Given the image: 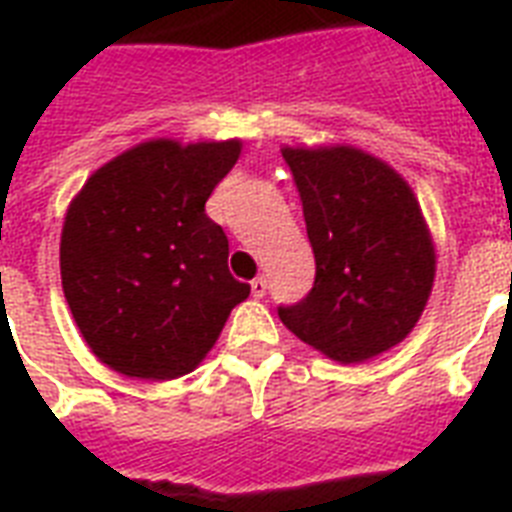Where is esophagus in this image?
Returning a JSON list of instances; mask_svg holds the SVG:
<instances>
[{
  "label": "esophagus",
  "mask_w": 512,
  "mask_h": 512,
  "mask_svg": "<svg viewBox=\"0 0 512 512\" xmlns=\"http://www.w3.org/2000/svg\"><path fill=\"white\" fill-rule=\"evenodd\" d=\"M265 292H268V279H265V276H257V279H252V295L265 297Z\"/></svg>",
  "instance_id": "obj_1"
}]
</instances>
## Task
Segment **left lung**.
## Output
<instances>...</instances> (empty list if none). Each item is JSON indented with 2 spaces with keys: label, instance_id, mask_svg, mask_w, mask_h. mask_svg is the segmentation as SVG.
<instances>
[{
  "label": "left lung",
  "instance_id": "1",
  "mask_svg": "<svg viewBox=\"0 0 512 512\" xmlns=\"http://www.w3.org/2000/svg\"><path fill=\"white\" fill-rule=\"evenodd\" d=\"M316 257L313 289L279 305L289 332L353 364L393 348L425 311L436 252L412 188L350 146L284 148Z\"/></svg>",
  "mask_w": 512,
  "mask_h": 512
}]
</instances>
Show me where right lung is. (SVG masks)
Returning a JSON list of instances; mask_svg holds the SVG:
<instances>
[{
    "label": "right lung",
    "instance_id": "1",
    "mask_svg": "<svg viewBox=\"0 0 512 512\" xmlns=\"http://www.w3.org/2000/svg\"><path fill=\"white\" fill-rule=\"evenodd\" d=\"M241 140H148L76 193L60 236V279L92 353L114 372H193L249 284L228 271V236L204 212Z\"/></svg>",
    "mask_w": 512,
    "mask_h": 512
}]
</instances>
